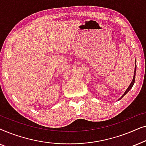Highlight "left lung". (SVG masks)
Returning <instances> with one entry per match:
<instances>
[{"mask_svg":"<svg viewBox=\"0 0 146 146\" xmlns=\"http://www.w3.org/2000/svg\"><path fill=\"white\" fill-rule=\"evenodd\" d=\"M135 72H136V61H135V70H134V74H133V80H132V81H131V84H130V85L129 86V87L127 88V90H125V92H124V94H123L122 95V96H121L120 98L119 99V100H121V98H122L130 90H131V88L133 87V84H134V82H135Z\"/></svg>","mask_w":146,"mask_h":146,"instance_id":"left-lung-1","label":"left lung"}]
</instances>
